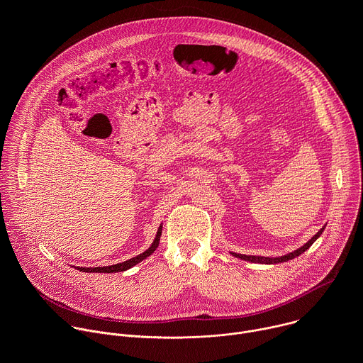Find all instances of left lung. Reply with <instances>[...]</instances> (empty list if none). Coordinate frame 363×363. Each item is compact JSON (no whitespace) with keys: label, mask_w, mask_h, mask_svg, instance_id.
I'll use <instances>...</instances> for the list:
<instances>
[{"label":"left lung","mask_w":363,"mask_h":363,"mask_svg":"<svg viewBox=\"0 0 363 363\" xmlns=\"http://www.w3.org/2000/svg\"><path fill=\"white\" fill-rule=\"evenodd\" d=\"M326 227V225H325ZM325 227H322L318 234H315L312 238H310L304 245H301L300 248L286 254V255H281V257H262V255H245V254H237V252H231L234 257L237 258H241V260H245V262H250V263H258V264H277V263H284V262H289V260H293L294 257H298L301 252H304L310 245H312L323 233Z\"/></svg>","instance_id":"1"}]
</instances>
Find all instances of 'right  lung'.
Here are the masks:
<instances>
[{
  "instance_id": "obj_1",
  "label": "right lung",
  "mask_w": 363,
  "mask_h": 363,
  "mask_svg": "<svg viewBox=\"0 0 363 363\" xmlns=\"http://www.w3.org/2000/svg\"><path fill=\"white\" fill-rule=\"evenodd\" d=\"M161 234H162V225H160L157 237H155L152 245L146 251H143L142 254H139V255H136L133 258H129V260H126L123 263H118V264L106 266V267H76V269L80 270V272H84V273H119V272H126V270L132 269L133 266H136L138 263L143 262L146 257H149L155 250L158 248L160 240H161Z\"/></svg>"
}]
</instances>
